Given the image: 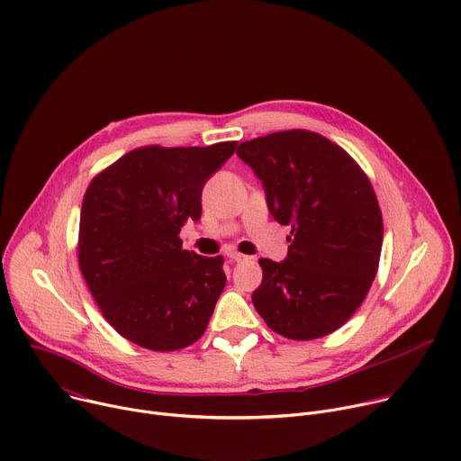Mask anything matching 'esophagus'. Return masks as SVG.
<instances>
[{"instance_id": "34e87169", "label": "esophagus", "mask_w": 461, "mask_h": 461, "mask_svg": "<svg viewBox=\"0 0 461 461\" xmlns=\"http://www.w3.org/2000/svg\"><path fill=\"white\" fill-rule=\"evenodd\" d=\"M228 257H230L233 262H242V260H246V258H248L246 255H242V253H239V251H230V253H228Z\"/></svg>"}]
</instances>
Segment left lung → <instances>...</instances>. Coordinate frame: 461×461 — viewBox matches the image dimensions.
I'll return each mask as SVG.
<instances>
[{"label":"left lung","instance_id":"obj_1","mask_svg":"<svg viewBox=\"0 0 461 461\" xmlns=\"http://www.w3.org/2000/svg\"><path fill=\"white\" fill-rule=\"evenodd\" d=\"M237 155L262 182L272 217L292 228L285 260L258 258L255 310L288 339L332 334L379 265L383 219L370 180L345 149L303 129L242 142Z\"/></svg>","mask_w":461,"mask_h":461}]
</instances>
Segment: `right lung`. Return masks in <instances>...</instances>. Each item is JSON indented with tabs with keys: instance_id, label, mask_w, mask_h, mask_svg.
I'll return each mask as SVG.
<instances>
[{
	"instance_id": "right-lung-1",
	"label": "right lung",
	"mask_w": 461,
	"mask_h": 461,
	"mask_svg": "<svg viewBox=\"0 0 461 461\" xmlns=\"http://www.w3.org/2000/svg\"><path fill=\"white\" fill-rule=\"evenodd\" d=\"M235 146L133 149L86 191L82 276L105 321L139 347L180 350L208 328L226 285L224 260L182 249L178 233L201 219L204 184Z\"/></svg>"
}]
</instances>
